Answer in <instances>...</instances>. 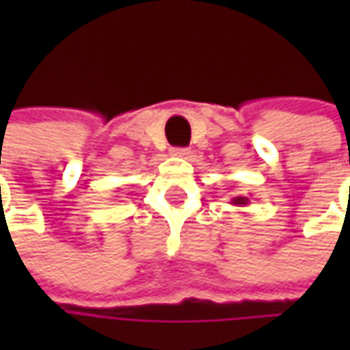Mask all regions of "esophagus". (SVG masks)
<instances>
[{
  "instance_id": "obj_1",
  "label": "esophagus",
  "mask_w": 350,
  "mask_h": 350,
  "mask_svg": "<svg viewBox=\"0 0 350 350\" xmlns=\"http://www.w3.org/2000/svg\"><path fill=\"white\" fill-rule=\"evenodd\" d=\"M170 155H174V157H189L191 155V150H187V148H172L170 150Z\"/></svg>"
}]
</instances>
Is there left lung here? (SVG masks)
I'll return each mask as SVG.
<instances>
[{
    "mask_svg": "<svg viewBox=\"0 0 350 350\" xmlns=\"http://www.w3.org/2000/svg\"><path fill=\"white\" fill-rule=\"evenodd\" d=\"M230 204L232 206H247L250 204V198L247 197H234L230 200Z\"/></svg>",
    "mask_w": 350,
    "mask_h": 350,
    "instance_id": "left-lung-1",
    "label": "left lung"
}]
</instances>
